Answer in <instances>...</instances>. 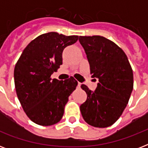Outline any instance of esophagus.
<instances>
[{
	"label": "esophagus",
	"mask_w": 148,
	"mask_h": 148,
	"mask_svg": "<svg viewBox=\"0 0 148 148\" xmlns=\"http://www.w3.org/2000/svg\"><path fill=\"white\" fill-rule=\"evenodd\" d=\"M81 84L80 83V82H78V84H77V87H78V88H80V87H81Z\"/></svg>",
	"instance_id": "obj_1"
}]
</instances>
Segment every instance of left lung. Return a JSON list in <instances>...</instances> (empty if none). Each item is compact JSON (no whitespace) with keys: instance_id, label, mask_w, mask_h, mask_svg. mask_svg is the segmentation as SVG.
Returning <instances> with one entry per match:
<instances>
[{"instance_id":"left-lung-1","label":"left lung","mask_w":148,"mask_h":148,"mask_svg":"<svg viewBox=\"0 0 148 148\" xmlns=\"http://www.w3.org/2000/svg\"><path fill=\"white\" fill-rule=\"evenodd\" d=\"M79 41L87 54L91 77L99 81L95 91L81 84L88 95L80 106L81 114L91 126L107 127L117 121L128 103L133 71L124 51L111 40L101 36H80Z\"/></svg>"}]
</instances>
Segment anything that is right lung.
Segmentation results:
<instances>
[{
	"mask_svg": "<svg viewBox=\"0 0 148 148\" xmlns=\"http://www.w3.org/2000/svg\"><path fill=\"white\" fill-rule=\"evenodd\" d=\"M78 36L49 32L29 43L16 63L14 71L16 93L27 116L35 124L50 126L62 118L68 97L77 81L51 79L62 64V52Z\"/></svg>",
	"mask_w": 148,
	"mask_h": 148,
	"instance_id": "obj_1",
	"label": "right lung"
}]
</instances>
